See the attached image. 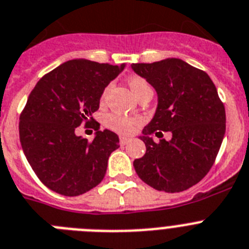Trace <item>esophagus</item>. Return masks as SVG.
<instances>
[{
    "instance_id": "obj_1",
    "label": "esophagus",
    "mask_w": 249,
    "mask_h": 249,
    "mask_svg": "<svg viewBox=\"0 0 249 249\" xmlns=\"http://www.w3.org/2000/svg\"><path fill=\"white\" fill-rule=\"evenodd\" d=\"M131 141V139H129V137H124V136H122V137H120V143L122 146H124V145H127V143H128V142Z\"/></svg>"
}]
</instances>
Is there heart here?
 I'll use <instances>...</instances> for the list:
<instances>
[{"instance_id": "obj_1", "label": "heart", "mask_w": 249, "mask_h": 249, "mask_svg": "<svg viewBox=\"0 0 249 249\" xmlns=\"http://www.w3.org/2000/svg\"><path fill=\"white\" fill-rule=\"evenodd\" d=\"M128 86L136 97H139L140 94H142V93L145 92H151V88L150 86H148V83L146 82L142 76L139 75L131 76L128 79ZM107 90L108 88H106L103 90V93H102V101H104V98H106ZM140 122H141V121H140L139 117H128L118 113H109L106 117V124H107L110 129H113V131H116V132L118 133H123V135L133 132V129L139 126Z\"/></svg>"}]
</instances>
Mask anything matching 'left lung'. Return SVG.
Instances as JSON below:
<instances>
[{
	"instance_id": "1",
	"label": "left lung",
	"mask_w": 249,
	"mask_h": 249,
	"mask_svg": "<svg viewBox=\"0 0 249 249\" xmlns=\"http://www.w3.org/2000/svg\"><path fill=\"white\" fill-rule=\"evenodd\" d=\"M157 93L154 118L142 131L146 154L133 161L136 173L151 188L179 193L203 179L213 166L226 133V109L205 71L181 59L132 64ZM173 133L156 144L149 135Z\"/></svg>"
}]
</instances>
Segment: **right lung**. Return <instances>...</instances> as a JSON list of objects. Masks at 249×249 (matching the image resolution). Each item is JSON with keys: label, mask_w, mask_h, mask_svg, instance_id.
Segmentation results:
<instances>
[{"label": "right lung", "mask_w": 249, "mask_h": 249, "mask_svg": "<svg viewBox=\"0 0 249 249\" xmlns=\"http://www.w3.org/2000/svg\"><path fill=\"white\" fill-rule=\"evenodd\" d=\"M124 67L74 59L42 76L30 93L20 116V142L34 173L50 190L78 196L103 180L108 157L120 147L118 136L99 131L95 122L89 142L75 128L94 121L104 88Z\"/></svg>", "instance_id": "1"}]
</instances>
